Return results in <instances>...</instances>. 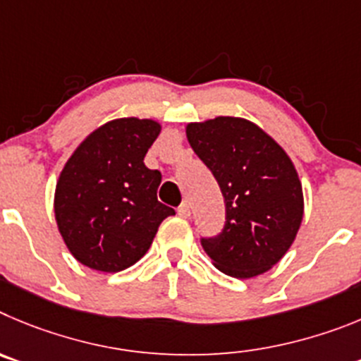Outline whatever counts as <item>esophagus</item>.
Listing matches in <instances>:
<instances>
[{"label":"esophagus","mask_w":361,"mask_h":361,"mask_svg":"<svg viewBox=\"0 0 361 361\" xmlns=\"http://www.w3.org/2000/svg\"><path fill=\"white\" fill-rule=\"evenodd\" d=\"M178 216H181V217H188V216H190V204H188L187 201H183V203H181L180 207H178Z\"/></svg>","instance_id":"esophagus-1"}]
</instances>
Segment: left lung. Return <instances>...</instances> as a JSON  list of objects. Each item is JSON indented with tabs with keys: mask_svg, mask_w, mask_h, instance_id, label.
<instances>
[{
	"mask_svg": "<svg viewBox=\"0 0 361 361\" xmlns=\"http://www.w3.org/2000/svg\"><path fill=\"white\" fill-rule=\"evenodd\" d=\"M185 133L226 204L225 228L201 241L204 252L230 277L262 275L291 248L304 217L293 161L264 129L241 116L190 122Z\"/></svg>",
	"mask_w": 361,
	"mask_h": 361,
	"instance_id": "left-lung-1",
	"label": "left lung"
}]
</instances>
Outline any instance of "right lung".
Segmentation results:
<instances>
[{"label": "right lung", "mask_w": 361, "mask_h": 361, "mask_svg": "<svg viewBox=\"0 0 361 361\" xmlns=\"http://www.w3.org/2000/svg\"><path fill=\"white\" fill-rule=\"evenodd\" d=\"M161 133L152 118L109 120L93 129L64 164L54 212L64 245L80 264L116 274L147 253L174 209L157 197L160 171L145 167Z\"/></svg>", "instance_id": "add662e5"}]
</instances>
